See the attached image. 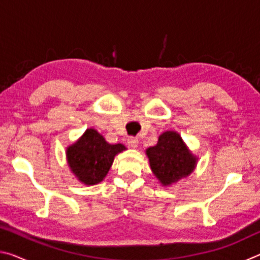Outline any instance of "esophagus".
<instances>
[{"instance_id":"1","label":"esophagus","mask_w":260,"mask_h":260,"mask_svg":"<svg viewBox=\"0 0 260 260\" xmlns=\"http://www.w3.org/2000/svg\"><path fill=\"white\" fill-rule=\"evenodd\" d=\"M127 146H128L129 148L135 149L139 146V140L136 138H133V136H131V138L127 139Z\"/></svg>"}]
</instances>
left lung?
I'll return each mask as SVG.
<instances>
[{
	"label": "left lung",
	"instance_id": "1",
	"mask_svg": "<svg viewBox=\"0 0 260 260\" xmlns=\"http://www.w3.org/2000/svg\"><path fill=\"white\" fill-rule=\"evenodd\" d=\"M146 155L153 175L164 187L172 186L189 177L199 161L181 135L174 131H166L160 134L156 146L148 148Z\"/></svg>",
	"mask_w": 260,
	"mask_h": 260
}]
</instances>
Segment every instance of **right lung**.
<instances>
[{
  "label": "right lung",
  "mask_w": 260,
  "mask_h": 260,
  "mask_svg": "<svg viewBox=\"0 0 260 260\" xmlns=\"http://www.w3.org/2000/svg\"><path fill=\"white\" fill-rule=\"evenodd\" d=\"M124 150V144H110L98 131L88 128L67 148V161L79 181L86 186H94L103 181L114 157Z\"/></svg>",
  "instance_id": "obj_1"
}]
</instances>
